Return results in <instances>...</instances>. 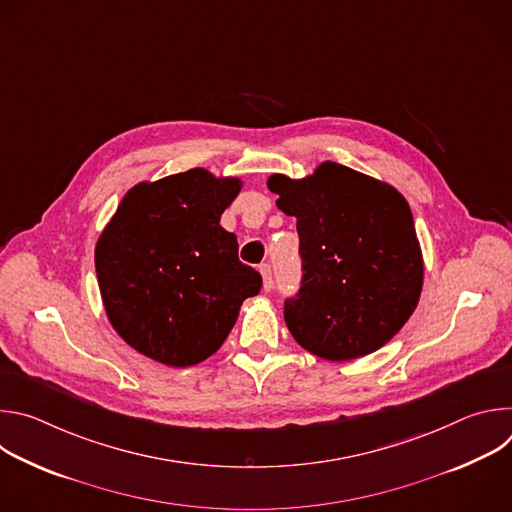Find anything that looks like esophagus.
<instances>
[{
    "mask_svg": "<svg viewBox=\"0 0 512 512\" xmlns=\"http://www.w3.org/2000/svg\"><path fill=\"white\" fill-rule=\"evenodd\" d=\"M259 273H261V277H263V289H265V291H271V287H273V273H271V267H269L267 263H263V265L259 267Z\"/></svg>",
    "mask_w": 512,
    "mask_h": 512,
    "instance_id": "34e87169",
    "label": "esophagus"
}]
</instances>
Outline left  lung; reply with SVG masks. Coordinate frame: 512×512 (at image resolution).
I'll return each mask as SVG.
<instances>
[{"label":"left lung","mask_w":512,"mask_h":512,"mask_svg":"<svg viewBox=\"0 0 512 512\" xmlns=\"http://www.w3.org/2000/svg\"><path fill=\"white\" fill-rule=\"evenodd\" d=\"M267 188L298 221L304 277L283 312L291 336L332 362L385 346L415 312L423 287L405 196L330 160L300 180L271 174Z\"/></svg>","instance_id":"obj_1"}]
</instances>
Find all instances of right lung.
Instances as JSON below:
<instances>
[{
  "instance_id": "1",
  "label": "right lung",
  "mask_w": 512,
  "mask_h": 512,
  "mask_svg": "<svg viewBox=\"0 0 512 512\" xmlns=\"http://www.w3.org/2000/svg\"><path fill=\"white\" fill-rule=\"evenodd\" d=\"M243 180L204 168L127 190L95 245L105 314L139 354L168 367L212 356L261 275L239 261L221 214Z\"/></svg>"
}]
</instances>
